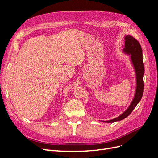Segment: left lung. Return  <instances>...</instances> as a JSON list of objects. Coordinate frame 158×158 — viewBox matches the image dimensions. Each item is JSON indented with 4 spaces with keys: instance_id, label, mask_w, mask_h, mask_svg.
<instances>
[{
    "instance_id": "left-lung-1",
    "label": "left lung",
    "mask_w": 158,
    "mask_h": 158,
    "mask_svg": "<svg viewBox=\"0 0 158 158\" xmlns=\"http://www.w3.org/2000/svg\"><path fill=\"white\" fill-rule=\"evenodd\" d=\"M125 48L124 49V51L128 54L131 55V60L134 66H135L136 74V94L133 101L126 111L119 117L112 119V120L107 121V123H113L121 121L123 119L127 117L140 101L143 95V92H144V80H143V76H144V66L142 60V50L141 48V45L140 43L132 36L127 35L125 37Z\"/></svg>"
}]
</instances>
